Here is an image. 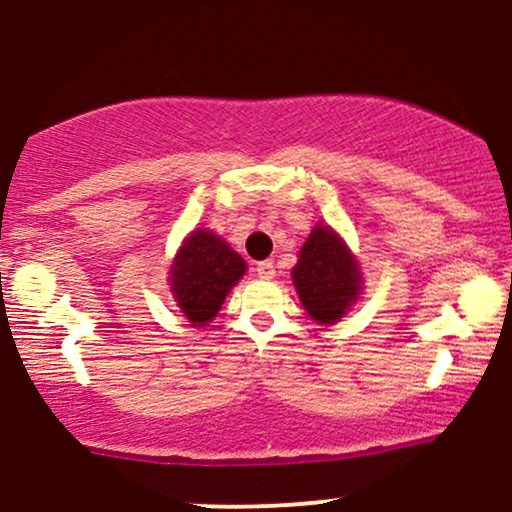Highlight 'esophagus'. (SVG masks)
<instances>
[{
    "label": "esophagus",
    "mask_w": 512,
    "mask_h": 512,
    "mask_svg": "<svg viewBox=\"0 0 512 512\" xmlns=\"http://www.w3.org/2000/svg\"><path fill=\"white\" fill-rule=\"evenodd\" d=\"M255 274L260 276V279H274V274H276L274 262H269V260L257 262V264H255Z\"/></svg>",
    "instance_id": "esophagus-1"
}]
</instances>
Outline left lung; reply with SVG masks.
<instances>
[{"instance_id": "1", "label": "left lung", "mask_w": 512, "mask_h": 512, "mask_svg": "<svg viewBox=\"0 0 512 512\" xmlns=\"http://www.w3.org/2000/svg\"><path fill=\"white\" fill-rule=\"evenodd\" d=\"M361 267L330 226L317 223L298 252L293 284L305 313L320 325H334L361 293Z\"/></svg>"}]
</instances>
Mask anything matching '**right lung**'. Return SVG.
<instances>
[{"label": "right lung", "instance_id": "right-lung-1", "mask_svg": "<svg viewBox=\"0 0 512 512\" xmlns=\"http://www.w3.org/2000/svg\"><path fill=\"white\" fill-rule=\"evenodd\" d=\"M245 274V260L226 240L197 228L170 264V291L180 313L195 327L214 320L228 291Z\"/></svg>", "mask_w": 512, "mask_h": 512}]
</instances>
